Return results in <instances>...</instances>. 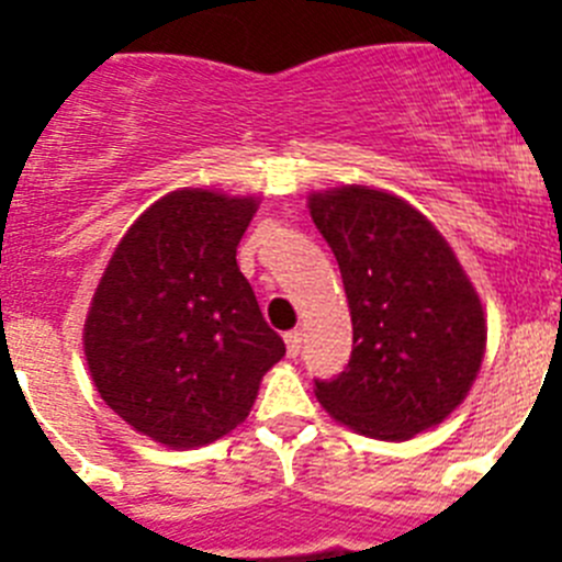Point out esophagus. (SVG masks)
<instances>
[{"label": "esophagus", "mask_w": 562, "mask_h": 562, "mask_svg": "<svg viewBox=\"0 0 562 562\" xmlns=\"http://www.w3.org/2000/svg\"><path fill=\"white\" fill-rule=\"evenodd\" d=\"M285 348L288 356H299V350H302V331H299V328L285 334Z\"/></svg>", "instance_id": "obj_1"}]
</instances>
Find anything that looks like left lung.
I'll list each match as a JSON object with an SVG mask.
<instances>
[{
	"mask_svg": "<svg viewBox=\"0 0 562 562\" xmlns=\"http://www.w3.org/2000/svg\"><path fill=\"white\" fill-rule=\"evenodd\" d=\"M353 323V353L315 381L328 416L359 435L407 440L468 396L486 348L479 293L418 209L361 184L310 195Z\"/></svg>",
	"mask_w": 562,
	"mask_h": 562,
	"instance_id": "1",
	"label": "left lung"
}]
</instances>
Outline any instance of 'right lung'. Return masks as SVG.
<instances>
[{
    "label": "right lung",
    "instance_id": "obj_1",
    "mask_svg": "<svg viewBox=\"0 0 562 562\" xmlns=\"http://www.w3.org/2000/svg\"><path fill=\"white\" fill-rule=\"evenodd\" d=\"M255 212V198L176 190L130 225L94 291L83 326L94 386L157 443L228 435L285 356L236 263Z\"/></svg>",
    "mask_w": 562,
    "mask_h": 562
}]
</instances>
